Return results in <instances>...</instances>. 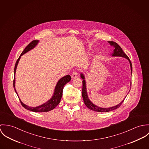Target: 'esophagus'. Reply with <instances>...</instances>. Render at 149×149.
Returning <instances> with one entry per match:
<instances>
[{
  "label": "esophagus",
  "instance_id": "34e87169",
  "mask_svg": "<svg viewBox=\"0 0 149 149\" xmlns=\"http://www.w3.org/2000/svg\"><path fill=\"white\" fill-rule=\"evenodd\" d=\"M78 75V72L77 71H74L71 74V77L72 78H77Z\"/></svg>",
  "mask_w": 149,
  "mask_h": 149
}]
</instances>
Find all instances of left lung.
<instances>
[{"label": "left lung", "instance_id": "1", "mask_svg": "<svg viewBox=\"0 0 149 149\" xmlns=\"http://www.w3.org/2000/svg\"><path fill=\"white\" fill-rule=\"evenodd\" d=\"M109 43L110 44L111 46H113L114 47V50L112 54V56H122L123 58H125L126 59H127L130 62V67H131V72L132 73V62L130 60V59L129 58L128 56L123 52V51L122 49V48L119 46V45H118L115 42H113V41H109ZM81 77L83 79L82 82V97L83 99L84 103L85 104V105L90 110L94 111H97V112H101V113H103V112H109L110 111H113L114 110H116V109L119 108L120 105L122 104V103H123V102L124 101V100H123L119 104H118V105H116V106L114 107H111L110 108H101L98 107L97 106H95V104H94L90 100L88 99V96H87V91H86V82L84 81V77L83 75L82 74H81ZM131 85H132V82H131ZM127 96V95H126ZM126 98V97H125Z\"/></svg>", "mask_w": 149, "mask_h": 149}]
</instances>
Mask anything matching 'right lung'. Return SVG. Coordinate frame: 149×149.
<instances>
[{
    "label": "right lung",
    "mask_w": 149,
    "mask_h": 149,
    "mask_svg": "<svg viewBox=\"0 0 149 149\" xmlns=\"http://www.w3.org/2000/svg\"><path fill=\"white\" fill-rule=\"evenodd\" d=\"M38 40H33L31 42H30L24 49V50L23 51V52H22V54H20V56L19 57V58L17 59V60L16 62L15 63V66L14 68V75L15 74V72H16V69H17V65L18 64L20 58V56L23 55L24 54L26 53L27 52H28L29 51H30L31 49H33L35 47V46L38 44ZM71 79V77L69 75H67L66 76L63 77L62 78H61L59 81L58 83L56 85L55 88V91H54V95L52 96V98L51 99L46 103H45V104L39 106L38 107H29L26 104H24L20 100V103L22 104V106L24 107L26 109L28 110H30L33 112H38V113H43V112H47L51 111L52 110H53L54 108H55L58 104L60 103L61 102V99L62 98V94H63V90L64 88V86L70 81ZM15 75H14V81H13V86L14 88V90L17 93H17L16 89H15Z\"/></svg>",
    "instance_id": "obj_1"
}]
</instances>
